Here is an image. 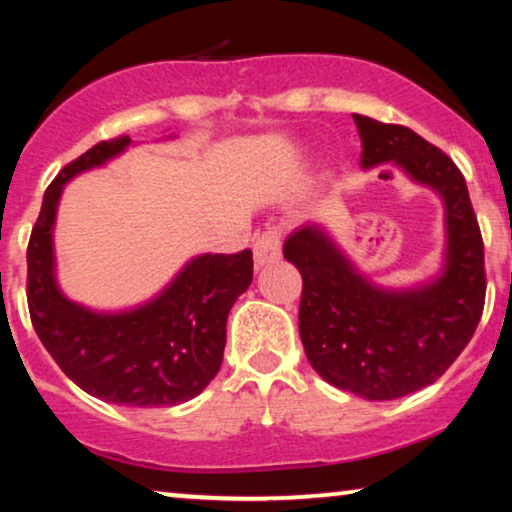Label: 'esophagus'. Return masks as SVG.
<instances>
[{"label":"esophagus","instance_id":"34e87169","mask_svg":"<svg viewBox=\"0 0 512 512\" xmlns=\"http://www.w3.org/2000/svg\"><path fill=\"white\" fill-rule=\"evenodd\" d=\"M282 230L279 228H268L258 235L254 244V261L256 268H263V265L275 263L279 256H282Z\"/></svg>","mask_w":512,"mask_h":512}]
</instances>
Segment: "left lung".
I'll use <instances>...</instances> for the list:
<instances>
[{"label":"left lung","instance_id":"obj_1","mask_svg":"<svg viewBox=\"0 0 512 512\" xmlns=\"http://www.w3.org/2000/svg\"><path fill=\"white\" fill-rule=\"evenodd\" d=\"M361 165L396 163L445 205V265L412 289L368 282L317 223L284 242L303 275L298 331L307 361L333 387L368 401H394L429 387L473 338L485 307V247L464 174L405 125L354 114Z\"/></svg>","mask_w":512,"mask_h":512}]
</instances>
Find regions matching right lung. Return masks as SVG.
<instances>
[{
    "label": "right lung",
    "mask_w": 512,
    "mask_h": 512,
    "mask_svg": "<svg viewBox=\"0 0 512 512\" xmlns=\"http://www.w3.org/2000/svg\"><path fill=\"white\" fill-rule=\"evenodd\" d=\"M130 137L95 144L46 188L27 244V305L39 340L86 394L130 408L191 401L219 373L228 312L254 279L251 249L202 254L163 293L125 312L72 303L55 282L53 223L62 186L128 149Z\"/></svg>",
    "instance_id": "obj_1"
}]
</instances>
